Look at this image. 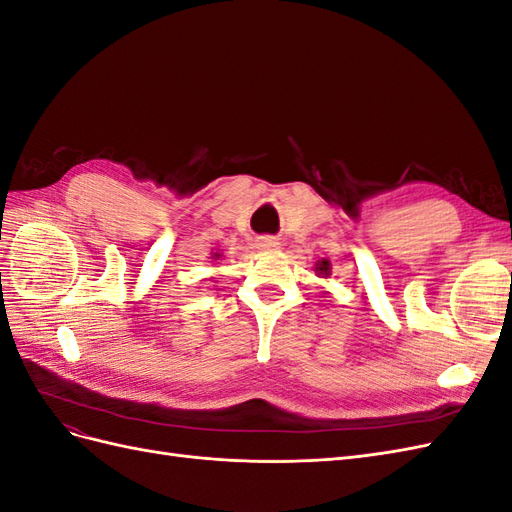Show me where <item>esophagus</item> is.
<instances>
[{
  "label": "esophagus",
  "instance_id": "obj_1",
  "mask_svg": "<svg viewBox=\"0 0 512 512\" xmlns=\"http://www.w3.org/2000/svg\"><path fill=\"white\" fill-rule=\"evenodd\" d=\"M282 241L277 237H258L256 239V247L262 252H273V250H280Z\"/></svg>",
  "mask_w": 512,
  "mask_h": 512
}]
</instances>
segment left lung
Returning <instances> with one entry per match:
<instances>
[{"instance_id": "left-lung-1", "label": "left lung", "mask_w": 512, "mask_h": 512, "mask_svg": "<svg viewBox=\"0 0 512 512\" xmlns=\"http://www.w3.org/2000/svg\"><path fill=\"white\" fill-rule=\"evenodd\" d=\"M314 271H316V275H318V277H329V275H331V262H329L327 258L318 260V262H316V267H314Z\"/></svg>"}]
</instances>
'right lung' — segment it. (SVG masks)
Masks as SVG:
<instances>
[{
  "mask_svg": "<svg viewBox=\"0 0 512 512\" xmlns=\"http://www.w3.org/2000/svg\"><path fill=\"white\" fill-rule=\"evenodd\" d=\"M213 258H215V260H220V254H213Z\"/></svg>",
  "mask_w": 512,
  "mask_h": 512,
  "instance_id": "1",
  "label": "right lung"
}]
</instances>
